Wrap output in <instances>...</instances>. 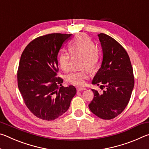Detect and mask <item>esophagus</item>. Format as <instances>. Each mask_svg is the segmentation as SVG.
Wrapping results in <instances>:
<instances>
[{"label":"esophagus","mask_w":149,"mask_h":149,"mask_svg":"<svg viewBox=\"0 0 149 149\" xmlns=\"http://www.w3.org/2000/svg\"><path fill=\"white\" fill-rule=\"evenodd\" d=\"M86 89V88H84V87H77V92H79V91H84Z\"/></svg>","instance_id":"34e87169"}]
</instances>
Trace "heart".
Returning a JSON list of instances; mask_svg holds the SVG:
<instances>
[{"label": "heart", "instance_id": "obj_1", "mask_svg": "<svg viewBox=\"0 0 149 149\" xmlns=\"http://www.w3.org/2000/svg\"><path fill=\"white\" fill-rule=\"evenodd\" d=\"M70 52L72 56L82 55V66H87L90 69H94L97 66L100 59V52L92 39L84 33L77 35L70 43ZM71 55L66 52H60L58 56V62L62 70L68 72L70 70ZM90 76L89 70L85 68L74 71L67 75L65 80L69 84L74 85H84L85 80Z\"/></svg>", "mask_w": 149, "mask_h": 149}]
</instances>
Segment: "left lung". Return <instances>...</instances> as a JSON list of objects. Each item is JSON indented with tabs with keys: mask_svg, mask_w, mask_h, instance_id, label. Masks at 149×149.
Wrapping results in <instances>:
<instances>
[{
	"mask_svg": "<svg viewBox=\"0 0 149 149\" xmlns=\"http://www.w3.org/2000/svg\"><path fill=\"white\" fill-rule=\"evenodd\" d=\"M102 49L101 67L92 84L106 87L100 93H94L90 110L103 120H110L122 113L129 102L134 87L132 64L124 48L112 37L104 33L98 35Z\"/></svg>",
	"mask_w": 149,
	"mask_h": 149,
	"instance_id": "obj_1",
	"label": "left lung"
}]
</instances>
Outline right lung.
Listing matches in <instances>:
<instances>
[{
  "instance_id": "right-lung-1",
  "label": "right lung",
  "mask_w": 149,
  "mask_h": 149,
  "mask_svg": "<svg viewBox=\"0 0 149 149\" xmlns=\"http://www.w3.org/2000/svg\"><path fill=\"white\" fill-rule=\"evenodd\" d=\"M72 34L51 33L37 37L25 48L17 70V86L27 108L35 116L51 121L66 112L76 94L73 85L62 86L57 56Z\"/></svg>"
}]
</instances>
